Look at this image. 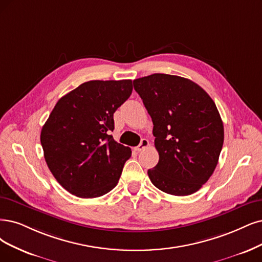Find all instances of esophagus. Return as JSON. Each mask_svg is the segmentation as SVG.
Masks as SVG:
<instances>
[{"mask_svg": "<svg viewBox=\"0 0 262 262\" xmlns=\"http://www.w3.org/2000/svg\"><path fill=\"white\" fill-rule=\"evenodd\" d=\"M147 147H149V140L148 139H141L139 146H137L136 148H135V150H136L137 152H139V151L143 150L144 148H147Z\"/></svg>", "mask_w": 262, "mask_h": 262, "instance_id": "obj_1", "label": "esophagus"}]
</instances>
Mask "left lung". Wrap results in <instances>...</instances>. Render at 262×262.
I'll return each instance as SVG.
<instances>
[{
  "label": "left lung",
  "mask_w": 262,
  "mask_h": 262,
  "mask_svg": "<svg viewBox=\"0 0 262 262\" xmlns=\"http://www.w3.org/2000/svg\"><path fill=\"white\" fill-rule=\"evenodd\" d=\"M153 122L159 163L151 182L171 195H190L214 172L224 144V124L209 95L185 77L154 73L134 80Z\"/></svg>",
  "instance_id": "8db88e82"
}]
</instances>
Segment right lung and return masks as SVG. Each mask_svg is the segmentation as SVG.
Masks as SVG:
<instances>
[{"instance_id": "right-lung-1", "label": "right lung", "mask_w": 262, "mask_h": 262, "mask_svg": "<svg viewBox=\"0 0 262 262\" xmlns=\"http://www.w3.org/2000/svg\"><path fill=\"white\" fill-rule=\"evenodd\" d=\"M132 80L89 81L58 100L41 132L48 168L71 194L101 196L116 185L130 148L116 142L113 114L129 98Z\"/></svg>"}]
</instances>
